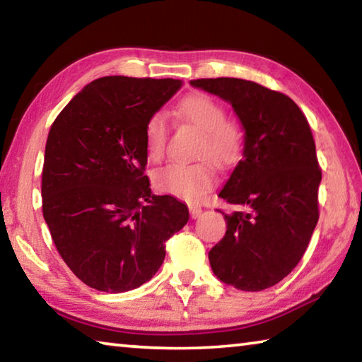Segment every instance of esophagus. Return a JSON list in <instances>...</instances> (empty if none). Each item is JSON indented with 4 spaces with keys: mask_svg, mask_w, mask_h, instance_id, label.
<instances>
[{
    "mask_svg": "<svg viewBox=\"0 0 362 362\" xmlns=\"http://www.w3.org/2000/svg\"><path fill=\"white\" fill-rule=\"evenodd\" d=\"M189 216H192V218H198L201 216V212H203V209H201L199 206H189Z\"/></svg>",
    "mask_w": 362,
    "mask_h": 362,
    "instance_id": "obj_1",
    "label": "esophagus"
}]
</instances>
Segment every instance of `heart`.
<instances>
[{"label":"heart","instance_id":"obj_1","mask_svg":"<svg viewBox=\"0 0 362 362\" xmlns=\"http://www.w3.org/2000/svg\"><path fill=\"white\" fill-rule=\"evenodd\" d=\"M175 115L201 132L194 156L201 161L189 164H170L158 170L155 185L159 192L185 201H198L209 192L218 168H228L240 159L244 146V134L238 122L226 119L222 103L207 94H192L182 99ZM145 148L151 161L164 158L169 139V119L163 112H155L145 122Z\"/></svg>","mask_w":362,"mask_h":362}]
</instances>
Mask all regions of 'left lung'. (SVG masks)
I'll use <instances>...</instances> for the list:
<instances>
[{
  "label": "left lung",
  "mask_w": 362,
  "mask_h": 362,
  "mask_svg": "<svg viewBox=\"0 0 362 362\" xmlns=\"http://www.w3.org/2000/svg\"><path fill=\"white\" fill-rule=\"evenodd\" d=\"M189 83L228 100L246 129L243 159L218 193L241 209L222 212L226 233L211 249V267L236 289H268L297 267L320 218L313 134L297 103L278 90L240 78Z\"/></svg>",
  "instance_id": "8db88e82"
}]
</instances>
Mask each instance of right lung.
I'll list each match as a JSON object with an SVG mask.
<instances>
[{
	"instance_id": "right-lung-1",
	"label": "right lung",
	"mask_w": 362,
	"mask_h": 362,
	"mask_svg": "<svg viewBox=\"0 0 362 362\" xmlns=\"http://www.w3.org/2000/svg\"><path fill=\"white\" fill-rule=\"evenodd\" d=\"M182 81L103 76L54 119L41 177L42 216L75 276L102 292L153 278L166 241L188 222L187 206L151 193L145 122Z\"/></svg>"
}]
</instances>
